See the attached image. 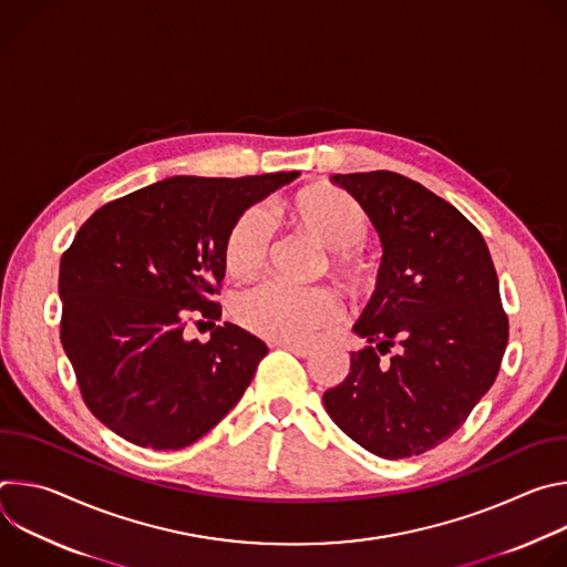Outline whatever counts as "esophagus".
Returning <instances> with one entry per match:
<instances>
[{"label": "esophagus", "mask_w": 567, "mask_h": 567, "mask_svg": "<svg viewBox=\"0 0 567 567\" xmlns=\"http://www.w3.org/2000/svg\"><path fill=\"white\" fill-rule=\"evenodd\" d=\"M280 348H285V350H289V352H293L296 357H300V359H307L311 352H313V348L311 346H305V343H278Z\"/></svg>", "instance_id": "1"}]
</instances>
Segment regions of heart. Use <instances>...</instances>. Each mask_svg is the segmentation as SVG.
<instances>
[{
    "instance_id": "1",
    "label": "heart",
    "mask_w": 567,
    "mask_h": 567,
    "mask_svg": "<svg viewBox=\"0 0 567 567\" xmlns=\"http://www.w3.org/2000/svg\"><path fill=\"white\" fill-rule=\"evenodd\" d=\"M287 224L328 249V271L354 298H370L379 287V262L363 251L370 219L365 208L337 186H309L280 204ZM269 256V228L258 210H245L228 226L221 262L237 278L258 276ZM339 305L328 289L296 291L280 285H262L241 293L233 305V316L247 332L276 343H298L316 330L330 326Z\"/></svg>"
}]
</instances>
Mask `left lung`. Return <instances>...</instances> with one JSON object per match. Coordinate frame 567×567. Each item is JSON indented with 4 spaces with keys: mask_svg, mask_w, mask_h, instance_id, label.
<instances>
[{
    "mask_svg": "<svg viewBox=\"0 0 567 567\" xmlns=\"http://www.w3.org/2000/svg\"><path fill=\"white\" fill-rule=\"evenodd\" d=\"M374 224L379 287L357 320L368 341L322 394L365 451L401 460L449 440L492 388L509 320L487 241L449 202L390 173L334 175Z\"/></svg>",
    "mask_w": 567,
    "mask_h": 567,
    "instance_id": "obj_1",
    "label": "left lung"
}]
</instances>
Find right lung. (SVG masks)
Wrapping results in <instances>:
<instances>
[{"label": "right lung", "instance_id": "right-lung-1", "mask_svg": "<svg viewBox=\"0 0 567 567\" xmlns=\"http://www.w3.org/2000/svg\"><path fill=\"white\" fill-rule=\"evenodd\" d=\"M296 177H171L80 226L60 260V341L87 409L110 431L177 451L245 394L267 346L233 322L217 326L208 344L186 342L183 328L199 312L221 316L213 296L228 226Z\"/></svg>", "mask_w": 567, "mask_h": 567}]
</instances>
